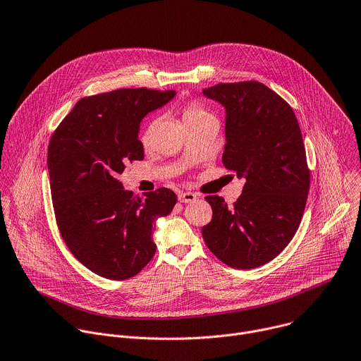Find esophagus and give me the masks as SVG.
Segmentation results:
<instances>
[{
    "label": "esophagus",
    "mask_w": 361,
    "mask_h": 361,
    "mask_svg": "<svg viewBox=\"0 0 361 361\" xmlns=\"http://www.w3.org/2000/svg\"><path fill=\"white\" fill-rule=\"evenodd\" d=\"M196 197L197 196L195 193H192V192H182V193L178 195V199L182 203H192V202L196 200Z\"/></svg>",
    "instance_id": "esophagus-1"
}]
</instances>
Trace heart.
<instances>
[{"label":"heart","mask_w":361,"mask_h":361,"mask_svg":"<svg viewBox=\"0 0 361 361\" xmlns=\"http://www.w3.org/2000/svg\"><path fill=\"white\" fill-rule=\"evenodd\" d=\"M209 116H210V115H209L202 106H199L197 104H189V105H186V106L183 108V111H182V118H183V122H185V123L193 122V121H199V119H203V118H209ZM151 128H152V126H149V128L145 130V133H143V136H142V142H143V143L148 142L149 135H151Z\"/></svg>","instance_id":"1"}]
</instances>
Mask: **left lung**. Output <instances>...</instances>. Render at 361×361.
<instances>
[{
    "label": "left lung",
    "instance_id": "obj_1",
    "mask_svg": "<svg viewBox=\"0 0 361 361\" xmlns=\"http://www.w3.org/2000/svg\"><path fill=\"white\" fill-rule=\"evenodd\" d=\"M203 95L226 111L222 162L245 185L233 206L206 196L213 214L202 236L228 266L259 267L289 245L302 221L310 188L302 130L290 105L260 82L218 84Z\"/></svg>",
    "mask_w": 361,
    "mask_h": 361
}]
</instances>
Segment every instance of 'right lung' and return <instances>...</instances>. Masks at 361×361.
Returning <instances> with one entry per match:
<instances>
[{"instance_id":"right-lung-1","label":"right lung","mask_w":361,"mask_h":361,"mask_svg":"<svg viewBox=\"0 0 361 361\" xmlns=\"http://www.w3.org/2000/svg\"><path fill=\"white\" fill-rule=\"evenodd\" d=\"M175 95L123 88L82 98L49 140L56 225L71 253L102 277L125 280L145 267L157 252L155 221L176 203L168 188L139 197L118 180L128 162L143 159L140 121Z\"/></svg>"}]
</instances>
